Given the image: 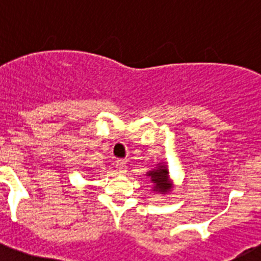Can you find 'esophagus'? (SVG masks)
<instances>
[{
  "mask_svg": "<svg viewBox=\"0 0 261 261\" xmlns=\"http://www.w3.org/2000/svg\"><path fill=\"white\" fill-rule=\"evenodd\" d=\"M126 170H128V166L124 161H117L116 162V172L119 175L126 174Z\"/></svg>",
  "mask_w": 261,
  "mask_h": 261,
  "instance_id": "obj_1",
  "label": "esophagus"
}]
</instances>
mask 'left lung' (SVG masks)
<instances>
[{
  "instance_id": "left-lung-1",
  "label": "left lung",
  "mask_w": 261,
  "mask_h": 261,
  "mask_svg": "<svg viewBox=\"0 0 261 261\" xmlns=\"http://www.w3.org/2000/svg\"><path fill=\"white\" fill-rule=\"evenodd\" d=\"M146 176L153 183V188H151L153 192L167 195L174 188V183L170 177V171H168V166L166 162L156 163L153 170L146 172Z\"/></svg>"
}]
</instances>
